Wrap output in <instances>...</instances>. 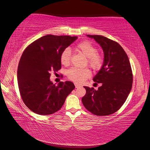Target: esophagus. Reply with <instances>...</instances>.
<instances>
[{
    "label": "esophagus",
    "instance_id": "obj_1",
    "mask_svg": "<svg viewBox=\"0 0 150 150\" xmlns=\"http://www.w3.org/2000/svg\"><path fill=\"white\" fill-rule=\"evenodd\" d=\"M74 85H75V88H80V87H81V86H80V85H79V84H75Z\"/></svg>",
    "mask_w": 150,
    "mask_h": 150
}]
</instances>
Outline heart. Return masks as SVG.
Wrapping results in <instances>:
<instances>
[{
    "label": "heart",
    "instance_id": "1",
    "mask_svg": "<svg viewBox=\"0 0 150 150\" xmlns=\"http://www.w3.org/2000/svg\"><path fill=\"white\" fill-rule=\"evenodd\" d=\"M76 50L86 59V64L93 70L100 69L103 65L104 58L101 54L98 52V48L89 41H83L76 45ZM71 60V51L69 48H66L60 54V61L62 64L68 66ZM91 71L88 68L79 69L72 68L67 72L69 79L76 83H81L91 76Z\"/></svg>",
    "mask_w": 150,
    "mask_h": 150
}]
</instances>
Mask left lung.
<instances>
[{"mask_svg":"<svg viewBox=\"0 0 150 150\" xmlns=\"http://www.w3.org/2000/svg\"><path fill=\"white\" fill-rule=\"evenodd\" d=\"M87 36L100 44L104 57L101 69L93 78L101 86L97 91L84 86L86 93L82 102L93 115H110L123 105L132 88L133 72L129 58L117 42L103 35Z\"/></svg>","mask_w":150,"mask_h":150,"instance_id":"1","label":"left lung"}]
</instances>
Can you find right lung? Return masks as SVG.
<instances>
[{
	"mask_svg": "<svg viewBox=\"0 0 150 150\" xmlns=\"http://www.w3.org/2000/svg\"><path fill=\"white\" fill-rule=\"evenodd\" d=\"M78 39L69 35H47L25 48L17 69V82L21 96L32 111L49 115L62 108L67 96L75 88L71 81L57 86L50 81L51 72L61 69L60 54Z\"/></svg>",
	"mask_w": 150,
	"mask_h": 150,
	"instance_id": "add662e5",
	"label": "right lung"
}]
</instances>
